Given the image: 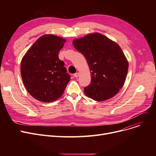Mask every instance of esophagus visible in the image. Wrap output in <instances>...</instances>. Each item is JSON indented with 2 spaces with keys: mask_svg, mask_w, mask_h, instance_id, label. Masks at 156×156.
<instances>
[{
  "mask_svg": "<svg viewBox=\"0 0 156 156\" xmlns=\"http://www.w3.org/2000/svg\"><path fill=\"white\" fill-rule=\"evenodd\" d=\"M79 76V73H75V74H74V76H75V77H76V78H77L78 76Z\"/></svg>",
  "mask_w": 156,
  "mask_h": 156,
  "instance_id": "34e87169",
  "label": "esophagus"
}]
</instances>
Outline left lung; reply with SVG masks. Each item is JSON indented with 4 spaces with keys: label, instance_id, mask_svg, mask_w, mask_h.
I'll return each instance as SVG.
<instances>
[{
    "label": "left lung",
    "instance_id": "left-lung-1",
    "mask_svg": "<svg viewBox=\"0 0 156 156\" xmlns=\"http://www.w3.org/2000/svg\"><path fill=\"white\" fill-rule=\"evenodd\" d=\"M73 45L85 56L91 71V83L84 88L85 94L96 101L115 95L123 86L128 69L119 45L99 33L75 39Z\"/></svg>",
    "mask_w": 156,
    "mask_h": 156
}]
</instances>
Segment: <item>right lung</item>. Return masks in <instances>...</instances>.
Here are the masks:
<instances>
[{"label":"right lung","instance_id":"add662e5","mask_svg":"<svg viewBox=\"0 0 156 156\" xmlns=\"http://www.w3.org/2000/svg\"><path fill=\"white\" fill-rule=\"evenodd\" d=\"M66 42L56 35H42L23 57V83L28 93L39 101L51 102L58 99L70 80L64 62L58 57Z\"/></svg>","mask_w":156,"mask_h":156}]
</instances>
